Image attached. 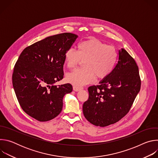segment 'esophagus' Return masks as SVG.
I'll return each instance as SVG.
<instances>
[{"label": "esophagus", "mask_w": 158, "mask_h": 158, "mask_svg": "<svg viewBox=\"0 0 158 158\" xmlns=\"http://www.w3.org/2000/svg\"><path fill=\"white\" fill-rule=\"evenodd\" d=\"M82 89V87H77V86H73V90L74 91L76 92H77V91H79L80 90Z\"/></svg>", "instance_id": "1"}]
</instances>
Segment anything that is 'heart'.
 Masks as SVG:
<instances>
[{
    "mask_svg": "<svg viewBox=\"0 0 158 158\" xmlns=\"http://www.w3.org/2000/svg\"><path fill=\"white\" fill-rule=\"evenodd\" d=\"M77 48V52L73 49L65 51L64 62L69 69H74L84 61V68L67 74L65 77L67 82L81 87L93 82L96 76L99 79L107 77L114 69L118 52L113 46L91 38L79 43Z\"/></svg>",
    "mask_w": 158,
    "mask_h": 158,
    "instance_id": "obj_1",
    "label": "heart"
}]
</instances>
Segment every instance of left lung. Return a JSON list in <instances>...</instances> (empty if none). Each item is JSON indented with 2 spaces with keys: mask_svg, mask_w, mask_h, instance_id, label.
I'll use <instances>...</instances> for the list:
<instances>
[{
  "mask_svg": "<svg viewBox=\"0 0 158 158\" xmlns=\"http://www.w3.org/2000/svg\"><path fill=\"white\" fill-rule=\"evenodd\" d=\"M141 83L136 62L121 49L110 74L99 85L89 87V98L82 106L84 117L100 127L119 121L129 111L140 91Z\"/></svg>",
  "mask_w": 158,
  "mask_h": 158,
  "instance_id": "1",
  "label": "left lung"
}]
</instances>
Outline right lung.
Segmentation results:
<instances>
[{"label": "right lung", "instance_id": "obj_1", "mask_svg": "<svg viewBox=\"0 0 158 158\" xmlns=\"http://www.w3.org/2000/svg\"><path fill=\"white\" fill-rule=\"evenodd\" d=\"M72 33L48 37L27 47L16 62L12 84L19 104L28 115L44 122L57 116L71 84L56 85L64 77V56L77 38Z\"/></svg>", "mask_w": 158, "mask_h": 158}]
</instances>
